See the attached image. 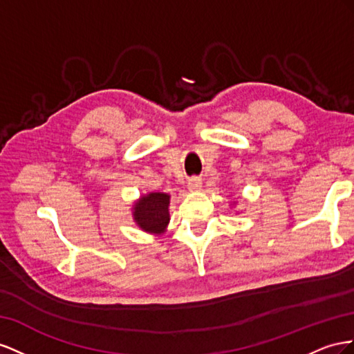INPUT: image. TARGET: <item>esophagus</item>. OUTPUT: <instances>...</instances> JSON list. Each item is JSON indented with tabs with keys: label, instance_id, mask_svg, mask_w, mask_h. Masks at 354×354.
<instances>
[{
	"label": "esophagus",
	"instance_id": "1",
	"mask_svg": "<svg viewBox=\"0 0 354 354\" xmlns=\"http://www.w3.org/2000/svg\"><path fill=\"white\" fill-rule=\"evenodd\" d=\"M201 188V180L198 178H191L188 180V189L189 191H198Z\"/></svg>",
	"mask_w": 354,
	"mask_h": 354
}]
</instances>
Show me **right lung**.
Returning <instances> with one entry per match:
<instances>
[{"label": "right lung", "instance_id": "add662e5", "mask_svg": "<svg viewBox=\"0 0 354 354\" xmlns=\"http://www.w3.org/2000/svg\"><path fill=\"white\" fill-rule=\"evenodd\" d=\"M133 218L138 225L149 233H163L169 224V196L151 193L135 205Z\"/></svg>", "mask_w": 354, "mask_h": 354}]
</instances>
